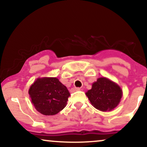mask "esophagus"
<instances>
[{
  "label": "esophagus",
  "mask_w": 147,
  "mask_h": 147,
  "mask_svg": "<svg viewBox=\"0 0 147 147\" xmlns=\"http://www.w3.org/2000/svg\"><path fill=\"white\" fill-rule=\"evenodd\" d=\"M80 90V88H71V91L72 92H76V91H79Z\"/></svg>",
  "instance_id": "obj_1"
}]
</instances>
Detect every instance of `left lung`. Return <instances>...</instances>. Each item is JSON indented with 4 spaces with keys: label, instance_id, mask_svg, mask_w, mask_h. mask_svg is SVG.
Segmentation results:
<instances>
[{
    "label": "left lung",
    "instance_id": "1",
    "mask_svg": "<svg viewBox=\"0 0 147 147\" xmlns=\"http://www.w3.org/2000/svg\"><path fill=\"white\" fill-rule=\"evenodd\" d=\"M86 95L96 109L109 112L120 104L122 90L116 82L106 77H101L92 84V88L86 92Z\"/></svg>",
    "mask_w": 147,
    "mask_h": 147
}]
</instances>
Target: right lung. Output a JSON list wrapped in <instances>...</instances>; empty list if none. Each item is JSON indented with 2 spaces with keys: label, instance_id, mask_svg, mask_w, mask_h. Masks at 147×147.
Masks as SVG:
<instances>
[{
  "label": "right lung",
  "instance_id": "right-lung-1",
  "mask_svg": "<svg viewBox=\"0 0 147 147\" xmlns=\"http://www.w3.org/2000/svg\"><path fill=\"white\" fill-rule=\"evenodd\" d=\"M34 107L45 116L57 114L66 106L70 94L57 78H38L29 89Z\"/></svg>",
  "mask_w": 147,
  "mask_h": 147
}]
</instances>
